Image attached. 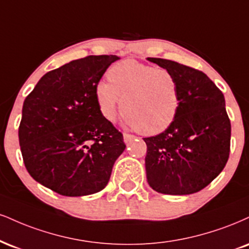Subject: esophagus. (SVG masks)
Wrapping results in <instances>:
<instances>
[{
  "mask_svg": "<svg viewBox=\"0 0 249 249\" xmlns=\"http://www.w3.org/2000/svg\"><path fill=\"white\" fill-rule=\"evenodd\" d=\"M123 138H124L125 143H130L134 139V136H132V134H128V133H124L123 134Z\"/></svg>",
  "mask_w": 249,
  "mask_h": 249,
  "instance_id": "obj_1",
  "label": "esophagus"
}]
</instances>
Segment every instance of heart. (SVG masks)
I'll return each mask as SVG.
<instances>
[{
  "instance_id": "heart-1",
  "label": "heart",
  "mask_w": 249,
  "mask_h": 249,
  "mask_svg": "<svg viewBox=\"0 0 249 249\" xmlns=\"http://www.w3.org/2000/svg\"><path fill=\"white\" fill-rule=\"evenodd\" d=\"M107 79L95 87L98 109L107 121L116 118L122 100L127 125L142 133H160L174 122L179 107V83L169 70L124 60L107 71Z\"/></svg>"
}]
</instances>
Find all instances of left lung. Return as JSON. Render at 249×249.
<instances>
[{
  "label": "left lung",
  "mask_w": 249,
  "mask_h": 249,
  "mask_svg": "<svg viewBox=\"0 0 249 249\" xmlns=\"http://www.w3.org/2000/svg\"><path fill=\"white\" fill-rule=\"evenodd\" d=\"M147 60L169 70L179 83L174 122L162 133L143 138L147 182L160 194H195L210 184L229 160L231 122L225 98L203 71L172 60Z\"/></svg>",
  "instance_id": "left-lung-1"
}]
</instances>
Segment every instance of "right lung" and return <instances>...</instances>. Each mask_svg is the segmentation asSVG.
<instances>
[{
  "instance_id": "obj_1",
  "label": "right lung",
  "mask_w": 249,
  "mask_h": 249,
  "mask_svg": "<svg viewBox=\"0 0 249 249\" xmlns=\"http://www.w3.org/2000/svg\"><path fill=\"white\" fill-rule=\"evenodd\" d=\"M117 55H89L46 73L23 104L18 128L26 170L62 196L106 188L126 146L98 109L95 87Z\"/></svg>"
}]
</instances>
